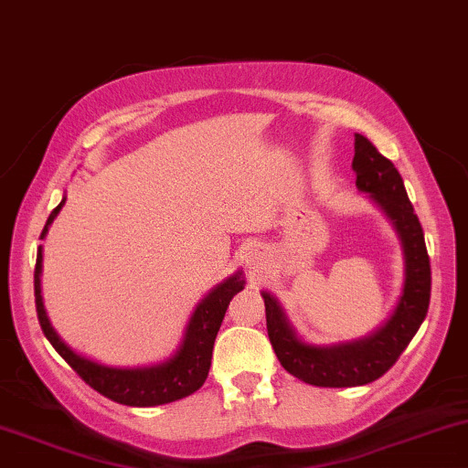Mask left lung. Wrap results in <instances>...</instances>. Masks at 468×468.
<instances>
[{
	"label": "left lung",
	"instance_id": "obj_1",
	"mask_svg": "<svg viewBox=\"0 0 468 468\" xmlns=\"http://www.w3.org/2000/svg\"><path fill=\"white\" fill-rule=\"evenodd\" d=\"M353 169L357 188L370 192L400 233L407 257V282L396 313L378 332L335 346H313L297 340L276 299L263 292L267 335L280 364L292 377L316 388H357L381 378L413 340L430 303L432 278L423 229L404 190L400 173L364 134H355Z\"/></svg>",
	"mask_w": 468,
	"mask_h": 468
}]
</instances>
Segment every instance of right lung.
<instances>
[{"mask_svg":"<svg viewBox=\"0 0 468 468\" xmlns=\"http://www.w3.org/2000/svg\"><path fill=\"white\" fill-rule=\"evenodd\" d=\"M51 211L48 220L42 229L40 239L45 238L48 224L53 218L59 214L61 205ZM40 267H42V250L38 248V257H36V270H34V295H36V313H38V321L42 332H45L47 340L51 342L55 351L68 361V366L90 385L98 394H102L109 400L126 404V407H155V404H166L179 398H186L201 388L207 378L209 366H211V351H214V340L220 329V323L227 313L229 302L233 295L244 289V280L241 273H235L222 284H218L207 297L198 303L195 314L186 329L184 345L179 346L176 357L160 366H152V368H109V366L96 364V361L80 357L66 346L64 342L51 323L47 319L45 303H42L40 295Z\"/></svg>","mask_w":468,"mask_h":468,"instance_id":"obj_1","label":"right lung"}]
</instances>
